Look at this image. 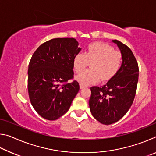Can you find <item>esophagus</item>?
<instances>
[{"mask_svg":"<svg viewBox=\"0 0 156 156\" xmlns=\"http://www.w3.org/2000/svg\"><path fill=\"white\" fill-rule=\"evenodd\" d=\"M87 86H85V85H84V84H80V89H83V88H84V87H86Z\"/></svg>","mask_w":156,"mask_h":156,"instance_id":"34e87169","label":"esophagus"}]
</instances>
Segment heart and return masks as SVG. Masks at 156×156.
I'll return each instance as SVG.
<instances>
[{
  "label": "heart",
  "mask_w": 156,
  "mask_h": 156,
  "mask_svg": "<svg viewBox=\"0 0 156 156\" xmlns=\"http://www.w3.org/2000/svg\"><path fill=\"white\" fill-rule=\"evenodd\" d=\"M122 62V56L113 47L104 43H94L88 46L84 54L78 53L73 58V66L76 73H80L91 63V69L76 76L84 85L112 79L118 72Z\"/></svg>",
  "instance_id": "obj_1"
}]
</instances>
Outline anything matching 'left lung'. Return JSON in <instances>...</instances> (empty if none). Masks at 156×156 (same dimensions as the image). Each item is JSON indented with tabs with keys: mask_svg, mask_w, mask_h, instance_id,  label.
<instances>
[{
	"mask_svg": "<svg viewBox=\"0 0 156 156\" xmlns=\"http://www.w3.org/2000/svg\"><path fill=\"white\" fill-rule=\"evenodd\" d=\"M122 56L121 67L115 76L102 87H91L89 105L92 115L104 125L121 119L133 103L138 81V62L129 47L113 40Z\"/></svg>",
	"mask_w": 156,
	"mask_h": 156,
	"instance_id": "8db88e82",
	"label": "left lung"
}]
</instances>
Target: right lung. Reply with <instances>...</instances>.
<instances>
[{"mask_svg":"<svg viewBox=\"0 0 156 156\" xmlns=\"http://www.w3.org/2000/svg\"><path fill=\"white\" fill-rule=\"evenodd\" d=\"M73 38H54L38 47L28 67L27 88L34 109L44 119L67 113L80 89L73 78V58L80 52Z\"/></svg>","mask_w":156,"mask_h":156,"instance_id":"1","label":"right lung"}]
</instances>
